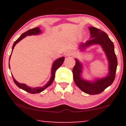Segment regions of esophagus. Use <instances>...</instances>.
Wrapping results in <instances>:
<instances>
[{
	"label": "esophagus",
	"instance_id": "34e87169",
	"mask_svg": "<svg viewBox=\"0 0 126 126\" xmlns=\"http://www.w3.org/2000/svg\"><path fill=\"white\" fill-rule=\"evenodd\" d=\"M73 52L72 50H68L65 53V55H66V56H70L72 54H73Z\"/></svg>",
	"mask_w": 126,
	"mask_h": 126
}]
</instances>
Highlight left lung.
Segmentation results:
<instances>
[{
    "mask_svg": "<svg viewBox=\"0 0 126 126\" xmlns=\"http://www.w3.org/2000/svg\"><path fill=\"white\" fill-rule=\"evenodd\" d=\"M91 33V39L84 44H81L80 47L83 49L94 44H100L106 53L109 62V70L108 76L104 79H98L94 82L84 80L81 77L82 65L77 59L76 64L72 70L74 81L76 85L84 92L89 94H101L107 88L111 85L115 78L118 60L115 53L114 45L107 34L100 29L94 27L89 28Z\"/></svg>",
    "mask_w": 126,
    "mask_h": 126,
    "instance_id": "1",
    "label": "left lung"
}]
</instances>
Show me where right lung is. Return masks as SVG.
<instances>
[{"mask_svg":"<svg viewBox=\"0 0 126 126\" xmlns=\"http://www.w3.org/2000/svg\"><path fill=\"white\" fill-rule=\"evenodd\" d=\"M41 32V30H39V27H35V28H33L32 29H30V30H29L28 31H27L26 32H24L20 36V37L17 39L16 41H15V42L14 43L13 47H12V51H13L15 45H16L17 43L19 42L20 40H22V39H23L24 38L26 37L27 35H37V34H38ZM11 54L10 55V58H9V60L10 59V57H11ZM65 58L64 57H61L60 58H58L57 60H56L53 63V66H52V68H51V78L50 79L49 81L47 82V84H46V85H45L44 87H37V88H30L29 87H27V86L25 84H21L18 82V81H16V80H15L14 77L13 76V79L14 81L15 84L18 86V87L19 88L23 89V90L26 91V92L30 93V94H38V93H40L41 92H42L43 91L45 90L46 88L49 87L50 85H51V83H52L53 80H54V77H55V73H56V71L58 69V68H60V66L63 65V61H64ZM9 68L10 67V64H9Z\"/></svg>","mask_w":126,"mask_h":126,"instance_id":"right-lung-1","label":"right lung"}]
</instances>
